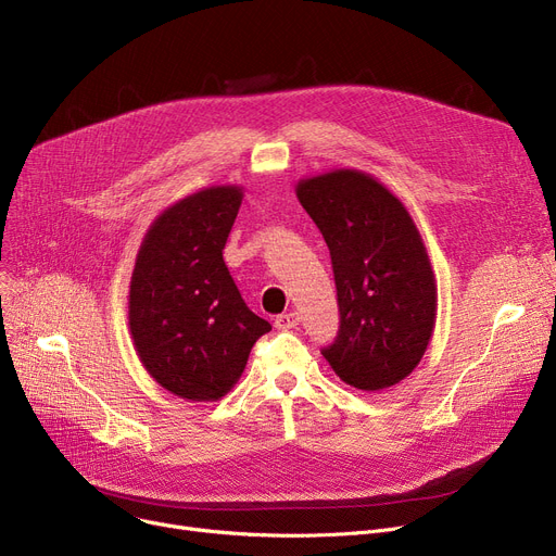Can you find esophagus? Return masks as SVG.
<instances>
[{
    "label": "esophagus",
    "mask_w": 556,
    "mask_h": 556,
    "mask_svg": "<svg viewBox=\"0 0 556 556\" xmlns=\"http://www.w3.org/2000/svg\"><path fill=\"white\" fill-rule=\"evenodd\" d=\"M298 325H300V313H295V311L275 317V327L279 331H290V329H295Z\"/></svg>",
    "instance_id": "esophagus-1"
}]
</instances>
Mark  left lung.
<instances>
[{
  "label": "left lung",
  "instance_id": "1",
  "mask_svg": "<svg viewBox=\"0 0 556 556\" xmlns=\"http://www.w3.org/2000/svg\"><path fill=\"white\" fill-rule=\"evenodd\" d=\"M295 193L329 245L338 288L340 331L323 356L356 390L401 383L421 363L437 317V281L410 212L358 168L302 178Z\"/></svg>",
  "mask_w": 556,
  "mask_h": 556
}]
</instances>
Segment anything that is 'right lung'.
<instances>
[{
	"mask_svg": "<svg viewBox=\"0 0 556 556\" xmlns=\"http://www.w3.org/2000/svg\"><path fill=\"white\" fill-rule=\"evenodd\" d=\"M243 187H202L146 229L128 290L135 352L170 394L218 401L241 378L250 349L273 327L254 315L233 283L223 248Z\"/></svg>",
	"mask_w": 556,
	"mask_h": 556,
	"instance_id": "1",
	"label": "right lung"
}]
</instances>
